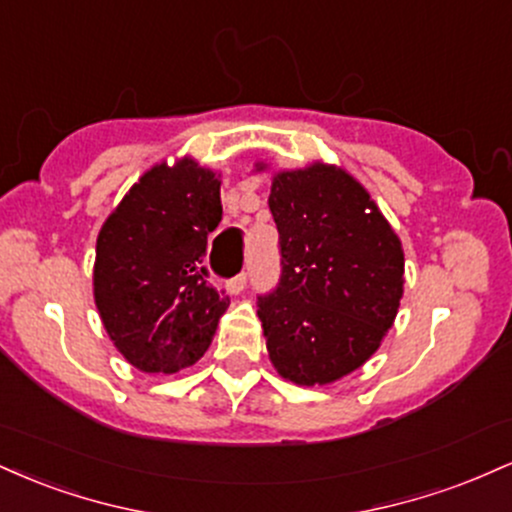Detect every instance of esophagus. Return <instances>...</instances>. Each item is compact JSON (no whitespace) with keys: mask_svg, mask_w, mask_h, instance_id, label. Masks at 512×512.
<instances>
[{"mask_svg":"<svg viewBox=\"0 0 512 512\" xmlns=\"http://www.w3.org/2000/svg\"><path fill=\"white\" fill-rule=\"evenodd\" d=\"M245 286H248V274H238V276H233L231 281H228V284H226V291H228V293H233V296H238V293L243 291Z\"/></svg>","mask_w":512,"mask_h":512,"instance_id":"obj_1","label":"esophagus"}]
</instances>
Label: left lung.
I'll return each mask as SVG.
<instances>
[{
    "label": "left lung",
    "mask_w": 512,
    "mask_h": 512,
    "mask_svg": "<svg viewBox=\"0 0 512 512\" xmlns=\"http://www.w3.org/2000/svg\"><path fill=\"white\" fill-rule=\"evenodd\" d=\"M269 209L284 267L276 291L257 303L269 361L301 387L337 383L395 325L402 240L366 187L334 163L276 170Z\"/></svg>",
    "instance_id": "8db88e82"
}]
</instances>
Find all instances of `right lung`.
<instances>
[{"instance_id": "obj_1", "label": "right lung", "mask_w": 512, "mask_h": 512, "mask_svg": "<svg viewBox=\"0 0 512 512\" xmlns=\"http://www.w3.org/2000/svg\"><path fill=\"white\" fill-rule=\"evenodd\" d=\"M221 221V175L182 156L151 166L110 211L96 240L93 301L110 342L144 373L202 358L231 305L204 269Z\"/></svg>"}]
</instances>
